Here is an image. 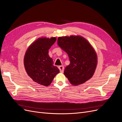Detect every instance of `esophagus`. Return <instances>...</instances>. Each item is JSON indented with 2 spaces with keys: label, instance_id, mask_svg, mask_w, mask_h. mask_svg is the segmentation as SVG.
Masks as SVG:
<instances>
[{
  "label": "esophagus",
  "instance_id": "obj_1",
  "mask_svg": "<svg viewBox=\"0 0 122 122\" xmlns=\"http://www.w3.org/2000/svg\"><path fill=\"white\" fill-rule=\"evenodd\" d=\"M59 69L60 70V72L61 73H63L64 72V67L63 66H59Z\"/></svg>",
  "mask_w": 122,
  "mask_h": 122
}]
</instances>
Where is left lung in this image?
<instances>
[{
  "mask_svg": "<svg viewBox=\"0 0 122 122\" xmlns=\"http://www.w3.org/2000/svg\"><path fill=\"white\" fill-rule=\"evenodd\" d=\"M57 44L68 54L70 64L64 74L73 85L85 82L93 75L97 64L95 50L88 41L81 36L59 37Z\"/></svg>",
  "mask_w": 122,
  "mask_h": 122,
  "instance_id": "8db88e82",
  "label": "left lung"
}]
</instances>
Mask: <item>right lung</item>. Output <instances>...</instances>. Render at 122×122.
I'll return each mask as SVG.
<instances>
[{
  "label": "right lung",
  "instance_id": "right-lung-1",
  "mask_svg": "<svg viewBox=\"0 0 122 122\" xmlns=\"http://www.w3.org/2000/svg\"><path fill=\"white\" fill-rule=\"evenodd\" d=\"M56 37L39 38L30 44L24 56V66L27 74L35 82L44 86L51 83L59 70L53 65L49 50Z\"/></svg>",
  "mask_w": 122,
  "mask_h": 122
}]
</instances>
